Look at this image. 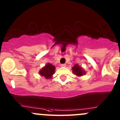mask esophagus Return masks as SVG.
Listing matches in <instances>:
<instances>
[{
	"instance_id": "obj_1",
	"label": "esophagus",
	"mask_w": 120,
	"mask_h": 120,
	"mask_svg": "<svg viewBox=\"0 0 120 120\" xmlns=\"http://www.w3.org/2000/svg\"><path fill=\"white\" fill-rule=\"evenodd\" d=\"M66 66V65L65 64H61V65H60V66H61V67H65Z\"/></svg>"
}]
</instances>
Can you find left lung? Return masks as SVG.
Here are the masks:
<instances>
[{
    "label": "left lung",
    "instance_id": "8db88e82",
    "mask_svg": "<svg viewBox=\"0 0 120 120\" xmlns=\"http://www.w3.org/2000/svg\"><path fill=\"white\" fill-rule=\"evenodd\" d=\"M73 73H75L76 76H81L83 75H85V71H83L82 68L79 66L77 64L75 65V66L72 68Z\"/></svg>",
    "mask_w": 120,
    "mask_h": 120
}]
</instances>
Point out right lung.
Listing matches in <instances>:
<instances>
[{
  "label": "right lung",
  "instance_id": "right-lung-1",
  "mask_svg": "<svg viewBox=\"0 0 120 120\" xmlns=\"http://www.w3.org/2000/svg\"><path fill=\"white\" fill-rule=\"evenodd\" d=\"M55 66L48 63L43 69L40 70L39 73L40 75H41V76L44 77L45 79H50L52 75L55 72Z\"/></svg>",
  "mask_w": 120,
  "mask_h": 120
}]
</instances>
